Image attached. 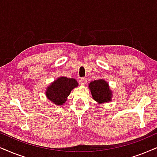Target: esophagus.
I'll list each match as a JSON object with an SVG mask.
<instances>
[{"label":"esophagus","instance_id":"obj_1","mask_svg":"<svg viewBox=\"0 0 157 157\" xmlns=\"http://www.w3.org/2000/svg\"><path fill=\"white\" fill-rule=\"evenodd\" d=\"M87 83V79L86 77H82L80 80V85H85Z\"/></svg>","mask_w":157,"mask_h":157}]
</instances>
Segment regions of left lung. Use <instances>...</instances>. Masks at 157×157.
Listing matches in <instances>:
<instances>
[{
	"label": "left lung",
	"mask_w": 157,
	"mask_h": 157,
	"mask_svg": "<svg viewBox=\"0 0 157 157\" xmlns=\"http://www.w3.org/2000/svg\"><path fill=\"white\" fill-rule=\"evenodd\" d=\"M93 98L99 104L110 101L112 99V91L109 90L108 83L104 80H98L89 84Z\"/></svg>",
	"instance_id": "1"
}]
</instances>
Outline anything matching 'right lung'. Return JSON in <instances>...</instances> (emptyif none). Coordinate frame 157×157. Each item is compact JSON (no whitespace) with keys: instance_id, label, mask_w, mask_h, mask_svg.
<instances>
[{"instance_id":"obj_1","label":"right lung","mask_w":157,"mask_h":157,"mask_svg":"<svg viewBox=\"0 0 157 157\" xmlns=\"http://www.w3.org/2000/svg\"><path fill=\"white\" fill-rule=\"evenodd\" d=\"M78 83L75 79L61 77L54 81L46 91V96L56 105H63L67 101L71 90L77 87Z\"/></svg>"}]
</instances>
